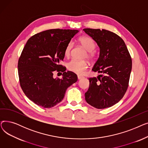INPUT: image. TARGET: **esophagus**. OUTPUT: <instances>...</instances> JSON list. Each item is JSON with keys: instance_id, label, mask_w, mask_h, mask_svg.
<instances>
[{"instance_id": "1", "label": "esophagus", "mask_w": 148, "mask_h": 148, "mask_svg": "<svg viewBox=\"0 0 148 148\" xmlns=\"http://www.w3.org/2000/svg\"><path fill=\"white\" fill-rule=\"evenodd\" d=\"M77 78H78L79 80H80V79H82L83 78V76L81 75H77Z\"/></svg>"}]
</instances>
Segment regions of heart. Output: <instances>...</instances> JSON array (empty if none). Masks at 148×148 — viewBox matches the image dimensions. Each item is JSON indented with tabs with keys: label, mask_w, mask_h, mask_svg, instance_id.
Listing matches in <instances>:
<instances>
[{
	"label": "heart",
	"mask_w": 148,
	"mask_h": 148,
	"mask_svg": "<svg viewBox=\"0 0 148 148\" xmlns=\"http://www.w3.org/2000/svg\"><path fill=\"white\" fill-rule=\"evenodd\" d=\"M79 41L82 47L87 51L85 57H87L90 60H94L96 57V52L94 50L96 45L94 40L88 36H82L79 38ZM73 47V43L71 42L67 44L64 51V54L66 57L69 56ZM66 66L69 71L76 74H81L88 68V63L86 60L73 59L68 62Z\"/></svg>",
	"instance_id": "b5f03b06"
}]
</instances>
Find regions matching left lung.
Here are the masks:
<instances>
[{"instance_id":"left-lung-1","label":"left lung","mask_w":148,"mask_h":148,"mask_svg":"<svg viewBox=\"0 0 148 148\" xmlns=\"http://www.w3.org/2000/svg\"><path fill=\"white\" fill-rule=\"evenodd\" d=\"M97 42L99 57L92 69L101 74L89 78V87L85 93L86 102L98 109L118 103L129 85L132 60L122 39L109 30L84 29Z\"/></svg>"}]
</instances>
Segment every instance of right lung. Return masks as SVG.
Masks as SVG:
<instances>
[{
	"label": "right lung",
	"instance_id": "1",
	"mask_svg": "<svg viewBox=\"0 0 148 148\" xmlns=\"http://www.w3.org/2000/svg\"><path fill=\"white\" fill-rule=\"evenodd\" d=\"M78 30L50 29L31 36L18 61L20 86L26 96L44 108L55 106L64 98L68 87L77 81V75L66 72L59 65L64 51ZM54 71L63 73L62 79H54Z\"/></svg>",
	"mask_w": 148,
	"mask_h": 148
}]
</instances>
